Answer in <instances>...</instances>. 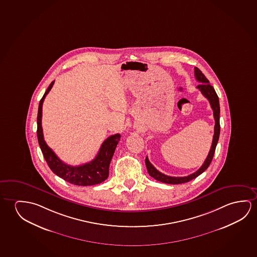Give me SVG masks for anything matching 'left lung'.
Masks as SVG:
<instances>
[{
	"label": "left lung",
	"instance_id": "left-lung-1",
	"mask_svg": "<svg viewBox=\"0 0 257 257\" xmlns=\"http://www.w3.org/2000/svg\"><path fill=\"white\" fill-rule=\"evenodd\" d=\"M195 77L198 80L200 84H198L197 88L199 91H201L202 94L205 96L206 99L209 100L210 105L213 111V117L215 121V125H214V134H213V143L212 146L210 149L209 153L207 158H205V162L202 165L201 167L198 169L197 172H195L192 174H190L185 177H172L168 176L166 174L160 173L159 171L157 170L152 164L150 162L149 158L147 157L145 159V164H146L147 170L151 177L154 178L158 182H164V183H168V184H181V183H185V182H190L195 178L198 177V175L205 172L210 164L213 160V154L215 151V148L217 145L218 140L220 136V104H219V98H218L216 92L214 91L213 87L210 85L209 81L205 77V75L202 73L198 67H195Z\"/></svg>",
	"mask_w": 257,
	"mask_h": 257
}]
</instances>
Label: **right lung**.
<instances>
[{
	"mask_svg": "<svg viewBox=\"0 0 257 257\" xmlns=\"http://www.w3.org/2000/svg\"><path fill=\"white\" fill-rule=\"evenodd\" d=\"M53 83L54 81L49 85L43 98L40 100L37 114V138L44 159L46 160L51 170L66 182L78 186L99 184L108 177L109 164L121 136L119 134H116L106 139L100 147L98 155L91 162L77 166H68L62 162L45 143L42 127L43 103L48 92L51 91L53 86Z\"/></svg>",
	"mask_w": 257,
	"mask_h": 257,
	"instance_id": "right-lung-1",
	"label": "right lung"
}]
</instances>
